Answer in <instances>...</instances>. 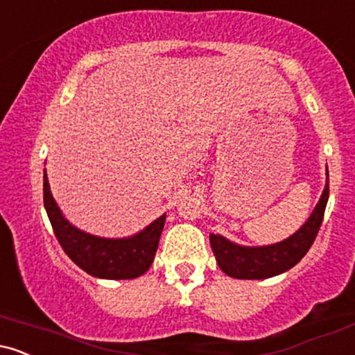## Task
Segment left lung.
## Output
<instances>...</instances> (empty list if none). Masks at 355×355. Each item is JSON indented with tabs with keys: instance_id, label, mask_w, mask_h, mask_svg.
Here are the masks:
<instances>
[{
	"instance_id": "8db88e82",
	"label": "left lung",
	"mask_w": 355,
	"mask_h": 355,
	"mask_svg": "<svg viewBox=\"0 0 355 355\" xmlns=\"http://www.w3.org/2000/svg\"><path fill=\"white\" fill-rule=\"evenodd\" d=\"M329 175V173H327ZM329 200V180L322 191L319 203L307 222L282 242L266 247H243L230 242L222 235L210 234V245L218 267L234 279H268L287 272L302 260L312 247L324 220L325 205Z\"/></svg>"
}]
</instances>
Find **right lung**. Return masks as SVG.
Here are the masks:
<instances>
[{
  "label": "right lung",
  "instance_id": "add662e5",
  "mask_svg": "<svg viewBox=\"0 0 355 355\" xmlns=\"http://www.w3.org/2000/svg\"><path fill=\"white\" fill-rule=\"evenodd\" d=\"M43 202L61 248L85 272L98 279H137L148 270L157 254L165 215L128 239H101L73 227L53 198L46 170L43 173Z\"/></svg>",
  "mask_w": 355,
  "mask_h": 355
}]
</instances>
